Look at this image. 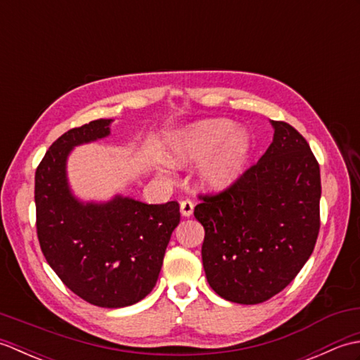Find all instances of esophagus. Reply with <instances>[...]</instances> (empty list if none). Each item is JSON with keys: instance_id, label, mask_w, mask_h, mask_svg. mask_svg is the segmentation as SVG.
<instances>
[{"instance_id": "34e87169", "label": "esophagus", "mask_w": 360, "mask_h": 360, "mask_svg": "<svg viewBox=\"0 0 360 360\" xmlns=\"http://www.w3.org/2000/svg\"><path fill=\"white\" fill-rule=\"evenodd\" d=\"M193 202L190 201V200H184L181 202V213H182V217H192V213H193Z\"/></svg>"}]
</instances>
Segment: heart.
Returning <instances> with one entry per match:
<instances>
[{
	"label": "heart",
	"mask_w": 360,
	"mask_h": 360,
	"mask_svg": "<svg viewBox=\"0 0 360 360\" xmlns=\"http://www.w3.org/2000/svg\"><path fill=\"white\" fill-rule=\"evenodd\" d=\"M250 137L235 129L226 119L201 120L173 137L168 156L176 165L202 160L198 170L200 184L210 192H223L233 186L246 168Z\"/></svg>",
	"instance_id": "1"
}]
</instances>
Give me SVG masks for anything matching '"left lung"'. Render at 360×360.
Returning <instances> with one entry per match:
<instances>
[{
  "instance_id": "8db88e82",
  "label": "left lung",
  "mask_w": 360,
  "mask_h": 360,
  "mask_svg": "<svg viewBox=\"0 0 360 360\" xmlns=\"http://www.w3.org/2000/svg\"><path fill=\"white\" fill-rule=\"evenodd\" d=\"M274 141L233 186L198 195L202 264L210 288L229 302L257 304L292 281L320 229V167L307 139L271 120Z\"/></svg>"
}]
</instances>
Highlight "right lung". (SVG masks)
Here are the masks:
<instances>
[{
    "instance_id": "obj_1",
    "label": "right lung",
    "mask_w": 360,
    "mask_h": 360,
    "mask_svg": "<svg viewBox=\"0 0 360 360\" xmlns=\"http://www.w3.org/2000/svg\"><path fill=\"white\" fill-rule=\"evenodd\" d=\"M111 122L72 128L46 151L35 172L37 235L46 262L75 295L101 308H124L155 288L181 213L176 201L145 204L117 195L85 204L74 198L68 155L108 136Z\"/></svg>"
}]
</instances>
